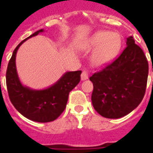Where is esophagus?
I'll use <instances>...</instances> for the list:
<instances>
[{
	"label": "esophagus",
	"instance_id": "esophagus-1",
	"mask_svg": "<svg viewBox=\"0 0 153 153\" xmlns=\"http://www.w3.org/2000/svg\"><path fill=\"white\" fill-rule=\"evenodd\" d=\"M88 77H89V73L87 71H83L82 72V74H81L82 81H84V80L88 79Z\"/></svg>",
	"mask_w": 153,
	"mask_h": 153
}]
</instances>
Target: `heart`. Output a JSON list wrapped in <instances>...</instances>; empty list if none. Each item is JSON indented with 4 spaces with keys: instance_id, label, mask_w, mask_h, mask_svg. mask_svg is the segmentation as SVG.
<instances>
[{
    "instance_id": "b5f03b06",
    "label": "heart",
    "mask_w": 153,
    "mask_h": 153,
    "mask_svg": "<svg viewBox=\"0 0 153 153\" xmlns=\"http://www.w3.org/2000/svg\"><path fill=\"white\" fill-rule=\"evenodd\" d=\"M121 48V36L117 32L98 31L86 39L82 46L86 51H94L91 55L94 67H104L111 63Z\"/></svg>"
}]
</instances>
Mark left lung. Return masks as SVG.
Returning a JSON list of instances; mask_svg holds the SVG:
<instances>
[{
    "label": "left lung",
    "instance_id": "obj_1",
    "mask_svg": "<svg viewBox=\"0 0 153 153\" xmlns=\"http://www.w3.org/2000/svg\"><path fill=\"white\" fill-rule=\"evenodd\" d=\"M111 64L90 78L94 90L91 101L96 111L106 118L126 116L139 105L145 95L149 63L133 37Z\"/></svg>",
    "mask_w": 153,
    "mask_h": 153
}]
</instances>
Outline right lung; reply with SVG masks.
Instances as JSON below:
<instances>
[{"label": "right lung", "instance_id": "1", "mask_svg": "<svg viewBox=\"0 0 153 153\" xmlns=\"http://www.w3.org/2000/svg\"><path fill=\"white\" fill-rule=\"evenodd\" d=\"M40 29L18 44L13 53L6 72V85L11 102L26 118L36 122H50L59 117L67 105L70 91L80 82L81 71H67L55 83L48 88L34 90L20 82L16 66L18 49L27 39L36 36Z\"/></svg>", "mask_w": 153, "mask_h": 153}]
</instances>
